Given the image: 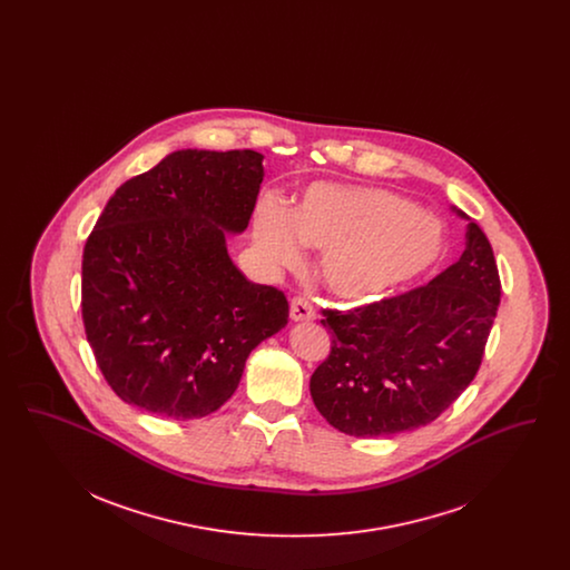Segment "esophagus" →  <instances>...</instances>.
I'll use <instances>...</instances> for the list:
<instances>
[{
  "mask_svg": "<svg viewBox=\"0 0 570 570\" xmlns=\"http://www.w3.org/2000/svg\"><path fill=\"white\" fill-rule=\"evenodd\" d=\"M316 312L314 305L305 297H295L291 301V318L295 323H303V321H314Z\"/></svg>",
  "mask_w": 570,
  "mask_h": 570,
  "instance_id": "obj_1",
  "label": "esophagus"
}]
</instances>
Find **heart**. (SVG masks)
Listing matches in <instances>:
<instances>
[{
  "label": "heart",
  "instance_id": "heart-1",
  "mask_svg": "<svg viewBox=\"0 0 570 570\" xmlns=\"http://www.w3.org/2000/svg\"><path fill=\"white\" fill-rule=\"evenodd\" d=\"M254 237L272 269L295 267L301 244L323 249L326 286L353 303L380 297L428 272L444 247L434 217L404 196L331 184L312 186L293 214L275 196L261 198Z\"/></svg>",
  "mask_w": 570,
  "mask_h": 570
}]
</instances>
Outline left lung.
Here are the masks:
<instances>
[{
  "label": "left lung",
  "mask_w": 570,
  "mask_h": 570,
  "mask_svg": "<svg viewBox=\"0 0 570 570\" xmlns=\"http://www.w3.org/2000/svg\"><path fill=\"white\" fill-rule=\"evenodd\" d=\"M465 249L425 286L348 312L323 309L331 353L309 379L335 430L380 438L435 421L474 380L500 305V275L479 224Z\"/></svg>",
  "instance_id": "8db88e82"
}]
</instances>
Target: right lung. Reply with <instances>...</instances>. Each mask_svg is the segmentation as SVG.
<instances>
[{
  "instance_id": "add662e5",
  "label": "right lung",
  "mask_w": 570,
  "mask_h": 570,
  "mask_svg": "<svg viewBox=\"0 0 570 570\" xmlns=\"http://www.w3.org/2000/svg\"><path fill=\"white\" fill-rule=\"evenodd\" d=\"M265 170L252 149H181L110 196L82 252L87 342L126 404L200 419L237 391L249 353L288 323V301L226 249Z\"/></svg>"
}]
</instances>
